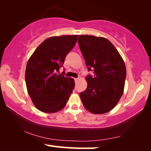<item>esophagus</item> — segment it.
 Segmentation results:
<instances>
[{
  "mask_svg": "<svg viewBox=\"0 0 151 151\" xmlns=\"http://www.w3.org/2000/svg\"><path fill=\"white\" fill-rule=\"evenodd\" d=\"M74 81H75V82H77L78 80H79V78H74Z\"/></svg>",
  "mask_w": 151,
  "mask_h": 151,
  "instance_id": "1",
  "label": "esophagus"
}]
</instances>
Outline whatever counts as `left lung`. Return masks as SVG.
<instances>
[{
	"mask_svg": "<svg viewBox=\"0 0 151 151\" xmlns=\"http://www.w3.org/2000/svg\"><path fill=\"white\" fill-rule=\"evenodd\" d=\"M79 45L88 70V86L80 93L85 108L93 114H104L115 107L124 93L126 68L123 59L109 40L80 35Z\"/></svg>",
	"mask_w": 151,
	"mask_h": 151,
	"instance_id": "8db88e82",
	"label": "left lung"
}]
</instances>
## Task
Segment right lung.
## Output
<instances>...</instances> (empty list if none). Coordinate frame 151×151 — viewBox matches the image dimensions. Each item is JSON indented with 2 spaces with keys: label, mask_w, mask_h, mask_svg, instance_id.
<instances>
[{
  "label": "right lung",
  "mask_w": 151,
  "mask_h": 151,
  "mask_svg": "<svg viewBox=\"0 0 151 151\" xmlns=\"http://www.w3.org/2000/svg\"><path fill=\"white\" fill-rule=\"evenodd\" d=\"M77 37L78 35H64L47 38L28 60L26 86L34 105L40 111L54 113L61 110L67 104L74 88V81L57 72Z\"/></svg>",
  "instance_id": "right-lung-1"
}]
</instances>
